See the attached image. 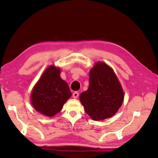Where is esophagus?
I'll return each instance as SVG.
<instances>
[{"mask_svg":"<svg viewBox=\"0 0 158 158\" xmlns=\"http://www.w3.org/2000/svg\"><path fill=\"white\" fill-rule=\"evenodd\" d=\"M79 93L78 92H74L73 93V98H74V99H76V98H77L79 97Z\"/></svg>","mask_w":158,"mask_h":158,"instance_id":"1","label":"esophagus"}]
</instances>
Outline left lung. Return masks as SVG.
Listing matches in <instances>:
<instances>
[{"label":"left lung","instance_id":"left-lung-1","mask_svg":"<svg viewBox=\"0 0 158 158\" xmlns=\"http://www.w3.org/2000/svg\"><path fill=\"white\" fill-rule=\"evenodd\" d=\"M79 97L87 114L94 121H101L116 113L124 93L113 69L99 62L90 71L89 89Z\"/></svg>","mask_w":158,"mask_h":158}]
</instances>
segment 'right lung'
<instances>
[{
	"label": "right lung",
	"mask_w": 158,
	"mask_h": 158,
	"mask_svg": "<svg viewBox=\"0 0 158 158\" xmlns=\"http://www.w3.org/2000/svg\"><path fill=\"white\" fill-rule=\"evenodd\" d=\"M72 93L67 83L60 77V68L50 66L42 74L31 93L34 109L47 116L58 113Z\"/></svg>",
	"instance_id": "right-lung-1"
}]
</instances>
